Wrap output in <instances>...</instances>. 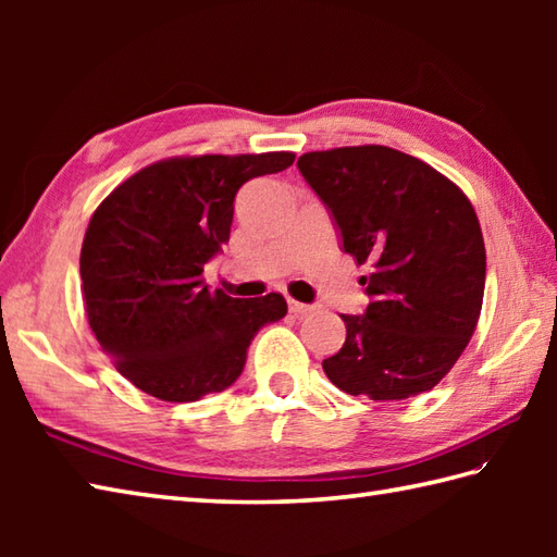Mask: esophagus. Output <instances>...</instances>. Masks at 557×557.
Masks as SVG:
<instances>
[{
    "mask_svg": "<svg viewBox=\"0 0 557 557\" xmlns=\"http://www.w3.org/2000/svg\"><path fill=\"white\" fill-rule=\"evenodd\" d=\"M313 311V306H309V304H301V301H294V299H289V313L292 315H297V318H301V315H306V313H311Z\"/></svg>",
    "mask_w": 557,
    "mask_h": 557,
    "instance_id": "34e87169",
    "label": "esophagus"
}]
</instances>
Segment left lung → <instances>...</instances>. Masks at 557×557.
Returning <instances> with one entry per match:
<instances>
[{
    "label": "left lung",
    "instance_id": "obj_1",
    "mask_svg": "<svg viewBox=\"0 0 557 557\" xmlns=\"http://www.w3.org/2000/svg\"><path fill=\"white\" fill-rule=\"evenodd\" d=\"M299 172L369 275L371 304L342 315L345 345L323 361L354 397L407 399L435 387L474 335L486 246L474 206L431 164L387 146L306 152Z\"/></svg>",
    "mask_w": 557,
    "mask_h": 557
}]
</instances>
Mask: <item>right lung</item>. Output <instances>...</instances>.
I'll list each match as a JSON object with an SVG mask.
<instances>
[{
    "mask_svg": "<svg viewBox=\"0 0 557 557\" xmlns=\"http://www.w3.org/2000/svg\"><path fill=\"white\" fill-rule=\"evenodd\" d=\"M294 152L152 162L92 212L81 246L90 330L126 381L162 401H196L242 375L246 349L287 315L282 294L210 292L203 265L230 242L234 196Z\"/></svg>",
    "mask_w": 557,
    "mask_h": 557,
    "instance_id": "obj_1",
    "label": "right lung"
}]
</instances>
